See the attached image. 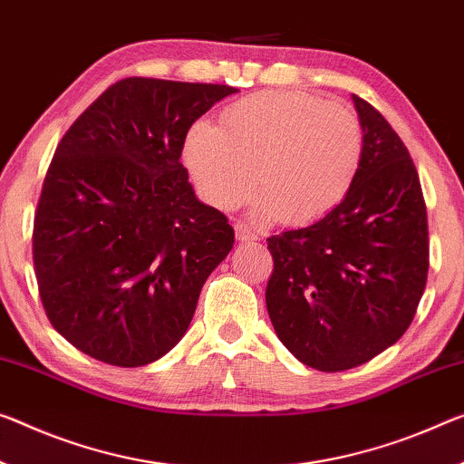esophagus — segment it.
I'll list each match as a JSON object with an SVG mask.
<instances>
[{
    "mask_svg": "<svg viewBox=\"0 0 464 464\" xmlns=\"http://www.w3.org/2000/svg\"><path fill=\"white\" fill-rule=\"evenodd\" d=\"M234 232H237V240H240V242H251V240L259 238L255 234V230H253L251 226H246V224H242V222L234 224Z\"/></svg>",
    "mask_w": 464,
    "mask_h": 464,
    "instance_id": "34e87169",
    "label": "esophagus"
}]
</instances>
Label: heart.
Segmentation results:
<instances>
[{
  "label": "heart",
  "mask_w": 464,
  "mask_h": 464,
  "mask_svg": "<svg viewBox=\"0 0 464 464\" xmlns=\"http://www.w3.org/2000/svg\"><path fill=\"white\" fill-rule=\"evenodd\" d=\"M362 158V132L340 103L296 91H267L234 103L222 126L198 120L184 139V161L203 197L232 209L259 184L255 209L311 222L346 197Z\"/></svg>",
  "instance_id": "heart-1"
}]
</instances>
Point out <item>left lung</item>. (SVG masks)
I'll list each match as a JSON object with an SVG mask.
<instances>
[{"instance_id": "8db88e82", "label": "left lung", "mask_w": 464, "mask_h": 464, "mask_svg": "<svg viewBox=\"0 0 464 464\" xmlns=\"http://www.w3.org/2000/svg\"><path fill=\"white\" fill-rule=\"evenodd\" d=\"M362 158L346 197L315 222L267 238L266 303L306 367L344 372L401 340L421 301L430 242L421 182L388 120L353 95Z\"/></svg>"}]
</instances>
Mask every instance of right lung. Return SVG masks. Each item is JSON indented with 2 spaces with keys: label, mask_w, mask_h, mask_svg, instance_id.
<instances>
[{
  "label": "right lung",
  "mask_w": 464,
  "mask_h": 464,
  "mask_svg": "<svg viewBox=\"0 0 464 464\" xmlns=\"http://www.w3.org/2000/svg\"><path fill=\"white\" fill-rule=\"evenodd\" d=\"M238 89L124 78L68 128L43 182L33 261L49 322L78 351L142 367L182 340L234 245L180 163L195 120Z\"/></svg>",
  "instance_id": "add662e5"
}]
</instances>
